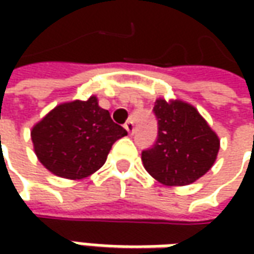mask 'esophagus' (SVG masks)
Instances as JSON below:
<instances>
[{"label":"esophagus","mask_w":254,"mask_h":254,"mask_svg":"<svg viewBox=\"0 0 254 254\" xmlns=\"http://www.w3.org/2000/svg\"><path fill=\"white\" fill-rule=\"evenodd\" d=\"M124 128H126V130H127V132H128V134L131 135L132 132H134V123L127 122L126 124H124Z\"/></svg>","instance_id":"obj_1"}]
</instances>
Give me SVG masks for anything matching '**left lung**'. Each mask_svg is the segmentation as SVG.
Instances as JSON below:
<instances>
[{"label":"left lung","instance_id":"obj_1","mask_svg":"<svg viewBox=\"0 0 254 254\" xmlns=\"http://www.w3.org/2000/svg\"><path fill=\"white\" fill-rule=\"evenodd\" d=\"M158 138L142 151L145 171L162 185H190L213 167L220 148L218 134L196 107L181 99H157Z\"/></svg>","mask_w":254,"mask_h":254}]
</instances>
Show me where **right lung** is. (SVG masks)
<instances>
[{
    "mask_svg": "<svg viewBox=\"0 0 254 254\" xmlns=\"http://www.w3.org/2000/svg\"><path fill=\"white\" fill-rule=\"evenodd\" d=\"M124 135L127 131L113 122L94 94L86 102L58 104L31 130L39 162L56 177L72 181L100 170L114 141Z\"/></svg>",
    "mask_w": 254,
    "mask_h": 254,
    "instance_id": "right-lung-1",
    "label": "right lung"
}]
</instances>
